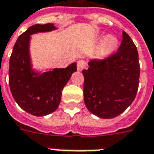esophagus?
Returning <instances> with one entry per match:
<instances>
[{"mask_svg": "<svg viewBox=\"0 0 154 154\" xmlns=\"http://www.w3.org/2000/svg\"><path fill=\"white\" fill-rule=\"evenodd\" d=\"M77 70L82 71L84 68H86V67H87V63L83 60H79L78 62H77Z\"/></svg>", "mask_w": 154, "mask_h": 154, "instance_id": "1", "label": "esophagus"}]
</instances>
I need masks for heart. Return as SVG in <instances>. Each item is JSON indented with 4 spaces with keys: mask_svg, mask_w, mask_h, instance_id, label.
<instances>
[{
    "mask_svg": "<svg viewBox=\"0 0 154 154\" xmlns=\"http://www.w3.org/2000/svg\"><path fill=\"white\" fill-rule=\"evenodd\" d=\"M117 46H118V39L116 36L111 35L105 36L98 45V48H97L98 56L100 57H106L116 50Z\"/></svg>",
    "mask_w": 154,
    "mask_h": 154,
    "instance_id": "1",
    "label": "heart"
}]
</instances>
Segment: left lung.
<instances>
[{
  "mask_svg": "<svg viewBox=\"0 0 154 154\" xmlns=\"http://www.w3.org/2000/svg\"><path fill=\"white\" fill-rule=\"evenodd\" d=\"M116 54L104 60H91L84 76L86 106L95 116L112 119L132 104L139 82V54L128 34Z\"/></svg>",
  "mask_w": 154,
  "mask_h": 154,
  "instance_id": "8db88e82",
  "label": "left lung"
}]
</instances>
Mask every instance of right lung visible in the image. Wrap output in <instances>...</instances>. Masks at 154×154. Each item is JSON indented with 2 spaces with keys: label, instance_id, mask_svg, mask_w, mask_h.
<instances>
[{
  "label": "right lung",
  "instance_id": "obj_1",
  "mask_svg": "<svg viewBox=\"0 0 154 154\" xmlns=\"http://www.w3.org/2000/svg\"><path fill=\"white\" fill-rule=\"evenodd\" d=\"M54 24H37L29 27L15 42L10 57L9 85L19 106L35 116H47L57 110L62 91L77 71V63L66 68L41 72L33 68L29 54L31 35L56 29Z\"/></svg>",
  "mask_w": 154,
  "mask_h": 154
}]
</instances>
